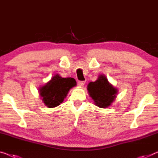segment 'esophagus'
<instances>
[{
    "label": "esophagus",
    "instance_id": "1",
    "mask_svg": "<svg viewBox=\"0 0 158 158\" xmlns=\"http://www.w3.org/2000/svg\"><path fill=\"white\" fill-rule=\"evenodd\" d=\"M84 84H85V81H79L78 82V85H79V86H80V87H82L83 86Z\"/></svg>",
    "mask_w": 158,
    "mask_h": 158
}]
</instances>
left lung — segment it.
<instances>
[{"label": "left lung", "instance_id": "1", "mask_svg": "<svg viewBox=\"0 0 158 158\" xmlns=\"http://www.w3.org/2000/svg\"><path fill=\"white\" fill-rule=\"evenodd\" d=\"M89 96L94 104L100 108H107L116 98L118 89L110 84L104 74H100L97 80L91 81L87 86Z\"/></svg>", "mask_w": 158, "mask_h": 158}]
</instances>
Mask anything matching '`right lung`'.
Returning a JSON list of instances; mask_svg holds the SVG:
<instances>
[{
    "label": "right lung",
    "mask_w": 158,
    "mask_h": 158,
    "mask_svg": "<svg viewBox=\"0 0 158 158\" xmlns=\"http://www.w3.org/2000/svg\"><path fill=\"white\" fill-rule=\"evenodd\" d=\"M76 85L74 79L71 77L62 78L56 74L50 81L40 87V95L46 106L55 108L64 102L69 91Z\"/></svg>",
    "instance_id": "1"
}]
</instances>
